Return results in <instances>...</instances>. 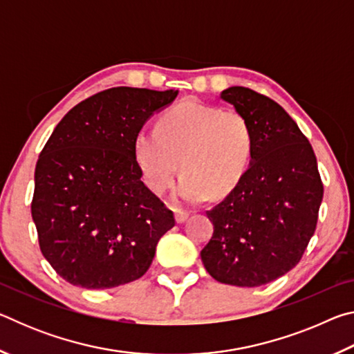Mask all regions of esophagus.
Instances as JSON below:
<instances>
[{
    "instance_id": "obj_1",
    "label": "esophagus",
    "mask_w": 354,
    "mask_h": 354,
    "mask_svg": "<svg viewBox=\"0 0 354 354\" xmlns=\"http://www.w3.org/2000/svg\"><path fill=\"white\" fill-rule=\"evenodd\" d=\"M189 212H185V211H179V209H176L175 211V218H176V221L178 223H184L185 220L189 218Z\"/></svg>"
}]
</instances>
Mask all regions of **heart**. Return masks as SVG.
I'll list each match as a JSON object with an SVG mask.
<instances>
[{
    "label": "heart",
    "instance_id": "1",
    "mask_svg": "<svg viewBox=\"0 0 354 354\" xmlns=\"http://www.w3.org/2000/svg\"><path fill=\"white\" fill-rule=\"evenodd\" d=\"M253 148V131L241 112L192 100L167 111L158 128L143 127L134 137L136 160L149 190L162 195L181 164L184 176L175 195L185 203L230 195L250 169Z\"/></svg>",
    "mask_w": 354,
    "mask_h": 354
}]
</instances>
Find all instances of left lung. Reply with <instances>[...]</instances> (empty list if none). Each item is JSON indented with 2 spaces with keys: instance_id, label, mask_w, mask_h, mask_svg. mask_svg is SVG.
<instances>
[{
  "instance_id": "8db88e82",
  "label": "left lung",
  "mask_w": 354,
  "mask_h": 354,
  "mask_svg": "<svg viewBox=\"0 0 354 354\" xmlns=\"http://www.w3.org/2000/svg\"><path fill=\"white\" fill-rule=\"evenodd\" d=\"M221 98L248 120L254 148L241 184L206 211L214 234L201 261L220 283L259 287L301 261L323 183L309 140L277 101L248 87L226 88Z\"/></svg>"
}]
</instances>
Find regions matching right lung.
Segmentation results:
<instances>
[{
  "label": "right lung",
  "mask_w": 354,
  "mask_h": 354,
  "mask_svg": "<svg viewBox=\"0 0 354 354\" xmlns=\"http://www.w3.org/2000/svg\"><path fill=\"white\" fill-rule=\"evenodd\" d=\"M176 95L107 88L70 109L45 143L31 214L41 254L70 284L95 290L139 279L175 226L142 183L134 137Z\"/></svg>",
  "instance_id": "1"
}]
</instances>
